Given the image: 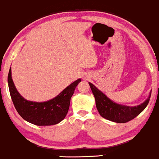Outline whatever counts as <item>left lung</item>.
<instances>
[{"label":"left lung","mask_w":159,"mask_h":159,"mask_svg":"<svg viewBox=\"0 0 159 159\" xmlns=\"http://www.w3.org/2000/svg\"><path fill=\"white\" fill-rule=\"evenodd\" d=\"M94 94L96 106L102 117L116 123H126L137 117L148 105L151 94L144 102L138 106H127L115 103L98 90L92 83H89Z\"/></svg>","instance_id":"8db88e82"}]
</instances>
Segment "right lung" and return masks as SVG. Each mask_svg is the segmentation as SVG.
Returning <instances> with one entry per match:
<instances>
[{
  "mask_svg": "<svg viewBox=\"0 0 159 159\" xmlns=\"http://www.w3.org/2000/svg\"><path fill=\"white\" fill-rule=\"evenodd\" d=\"M80 82L81 79L76 80L52 100L37 102L28 101L20 96L13 83L11 68L8 74L9 93L16 111L22 118L37 126L55 125L65 118L70 106V98Z\"/></svg>",
  "mask_w": 159,
  "mask_h": 159,
  "instance_id": "add662e5",
  "label": "right lung"
}]
</instances>
